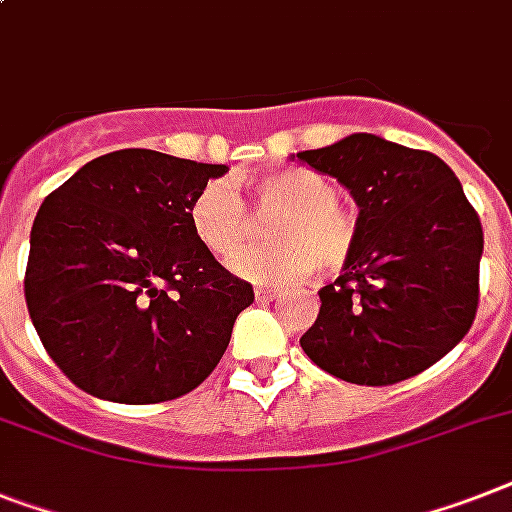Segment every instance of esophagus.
<instances>
[{
	"label": "esophagus",
	"mask_w": 512,
	"mask_h": 512,
	"mask_svg": "<svg viewBox=\"0 0 512 512\" xmlns=\"http://www.w3.org/2000/svg\"><path fill=\"white\" fill-rule=\"evenodd\" d=\"M281 297V292L278 289H265V286H257L255 289V299L257 302H270V299Z\"/></svg>",
	"instance_id": "1"
}]
</instances>
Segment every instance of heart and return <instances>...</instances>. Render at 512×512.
<instances>
[{
	"mask_svg": "<svg viewBox=\"0 0 512 512\" xmlns=\"http://www.w3.org/2000/svg\"><path fill=\"white\" fill-rule=\"evenodd\" d=\"M260 215H281L273 223L278 244L249 249L231 261V270L257 284H297L318 265L339 270L355 252L357 215L336 199L334 181L307 168H286L247 181ZM194 239L218 260H230L252 234L244 199L226 178H210L189 199Z\"/></svg>",
	"mask_w": 512,
	"mask_h": 512,
	"instance_id": "1",
	"label": "heart"
}]
</instances>
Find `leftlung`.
Returning a JSON list of instances; mask_svg holds the SVG:
<instances>
[{
    "instance_id": "1",
    "label": "left lung",
    "mask_w": 512,
    "mask_h": 512,
    "mask_svg": "<svg viewBox=\"0 0 512 512\" xmlns=\"http://www.w3.org/2000/svg\"><path fill=\"white\" fill-rule=\"evenodd\" d=\"M297 157L360 207L355 252L318 292L321 313L302 350L350 384L418 376L468 334L479 310V213L447 162L381 136L352 134Z\"/></svg>"
}]
</instances>
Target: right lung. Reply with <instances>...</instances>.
<instances>
[{
	"mask_svg": "<svg viewBox=\"0 0 512 512\" xmlns=\"http://www.w3.org/2000/svg\"><path fill=\"white\" fill-rule=\"evenodd\" d=\"M226 170L118 149L44 199L31 228L26 305L44 350L78 389L155 405L215 371L255 292L194 239L186 210Z\"/></svg>",
	"mask_w": 512,
	"mask_h": 512,
	"instance_id": "add662e5",
	"label": "right lung"
}]
</instances>
